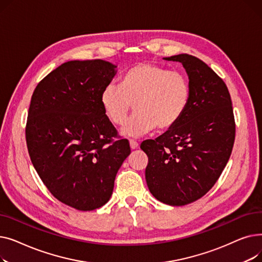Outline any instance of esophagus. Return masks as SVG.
Masks as SVG:
<instances>
[{"label":"esophagus","mask_w":262,"mask_h":262,"mask_svg":"<svg viewBox=\"0 0 262 262\" xmlns=\"http://www.w3.org/2000/svg\"><path fill=\"white\" fill-rule=\"evenodd\" d=\"M129 144H130V148H132V149H136L137 147L139 146L138 142L135 141V140H129Z\"/></svg>","instance_id":"obj_1"}]
</instances>
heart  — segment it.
<instances>
[{
  "label": "heart",
  "instance_id": "obj_1",
  "mask_svg": "<svg viewBox=\"0 0 262 262\" xmlns=\"http://www.w3.org/2000/svg\"><path fill=\"white\" fill-rule=\"evenodd\" d=\"M191 88L181 71L150 62L135 64L124 74L122 85L112 81L101 94L105 114L116 125H122L134 106L135 115L123 133L138 137L155 127L167 130L176 125L189 106Z\"/></svg>",
  "mask_w": 262,
  "mask_h": 262
}]
</instances>
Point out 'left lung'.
Wrapping results in <instances>:
<instances>
[{
	"instance_id": "1",
	"label": "left lung",
	"mask_w": 262,
	"mask_h": 262,
	"mask_svg": "<svg viewBox=\"0 0 262 262\" xmlns=\"http://www.w3.org/2000/svg\"><path fill=\"white\" fill-rule=\"evenodd\" d=\"M189 76V106L176 125L140 147L146 153L147 187L158 201L184 206L214 186L230 157L236 136L230 94L224 80L198 57L180 54Z\"/></svg>"
}]
</instances>
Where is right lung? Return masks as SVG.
Listing matches in <instances>:
<instances>
[{
	"mask_svg": "<svg viewBox=\"0 0 262 262\" xmlns=\"http://www.w3.org/2000/svg\"><path fill=\"white\" fill-rule=\"evenodd\" d=\"M116 66L102 59L68 61L34 90L25 138L34 168L54 198L81 211L102 207L130 154L101 102Z\"/></svg>",
	"mask_w": 262,
	"mask_h": 262,
	"instance_id": "1",
	"label": "right lung"
}]
</instances>
